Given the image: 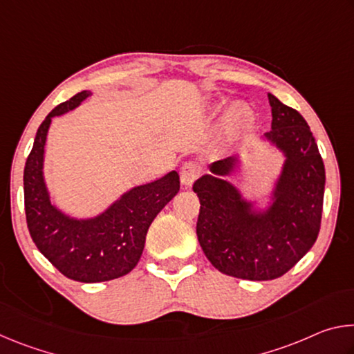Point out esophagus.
Listing matches in <instances>:
<instances>
[{
  "instance_id": "34e87169",
  "label": "esophagus",
  "mask_w": 354,
  "mask_h": 354,
  "mask_svg": "<svg viewBox=\"0 0 354 354\" xmlns=\"http://www.w3.org/2000/svg\"><path fill=\"white\" fill-rule=\"evenodd\" d=\"M201 173V165L195 160H189V162H184L181 167V181L185 185H190L195 181L196 178L200 176Z\"/></svg>"
}]
</instances>
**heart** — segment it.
<instances>
[{"label": "heart", "instance_id": "1", "mask_svg": "<svg viewBox=\"0 0 354 354\" xmlns=\"http://www.w3.org/2000/svg\"><path fill=\"white\" fill-rule=\"evenodd\" d=\"M226 122L232 129H241L247 128L248 124L253 122V112L248 106L245 104H234L227 112Z\"/></svg>", "mask_w": 354, "mask_h": 354}]
</instances>
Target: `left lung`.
<instances>
[{
  "label": "left lung",
  "instance_id": "left-lung-1",
  "mask_svg": "<svg viewBox=\"0 0 354 354\" xmlns=\"http://www.w3.org/2000/svg\"><path fill=\"white\" fill-rule=\"evenodd\" d=\"M272 131L263 134L284 153L283 171L268 209L256 212L231 183L237 158L214 162L211 175L196 179L200 198L196 236L218 272L241 279L283 277L313 248L320 231L325 165L306 120L268 93Z\"/></svg>",
  "mask_w": 354,
  "mask_h": 354
}]
</instances>
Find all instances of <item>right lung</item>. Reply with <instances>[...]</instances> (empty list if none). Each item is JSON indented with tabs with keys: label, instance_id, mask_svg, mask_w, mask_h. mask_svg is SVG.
<instances>
[{
	"label": "right lung",
	"instance_id": "obj_1",
	"mask_svg": "<svg viewBox=\"0 0 354 354\" xmlns=\"http://www.w3.org/2000/svg\"><path fill=\"white\" fill-rule=\"evenodd\" d=\"M91 92L82 91L56 106L35 134L25 165V212L35 247L64 277L103 283L128 274L139 262L149 225L179 192L176 171L137 185L95 218L77 220L51 205L44 179V153L51 118L75 109Z\"/></svg>",
	"mask_w": 354,
	"mask_h": 354
}]
</instances>
